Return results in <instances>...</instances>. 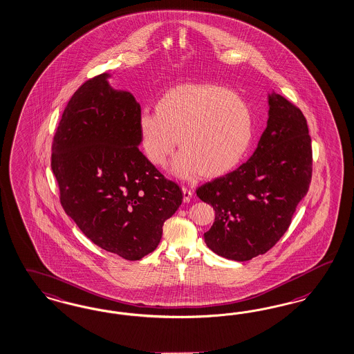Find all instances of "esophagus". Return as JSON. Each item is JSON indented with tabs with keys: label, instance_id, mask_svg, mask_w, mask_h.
I'll use <instances>...</instances> for the list:
<instances>
[{
	"label": "esophagus",
	"instance_id": "obj_1",
	"mask_svg": "<svg viewBox=\"0 0 354 354\" xmlns=\"http://www.w3.org/2000/svg\"><path fill=\"white\" fill-rule=\"evenodd\" d=\"M183 201L184 203H189L191 201V198H192V191L191 189H188V188H185L183 187Z\"/></svg>",
	"mask_w": 354,
	"mask_h": 354
}]
</instances>
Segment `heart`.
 <instances>
[{"mask_svg": "<svg viewBox=\"0 0 354 354\" xmlns=\"http://www.w3.org/2000/svg\"><path fill=\"white\" fill-rule=\"evenodd\" d=\"M254 115L243 97L229 88L209 84L172 87L159 97L156 112L141 111L138 137L147 158L163 166L176 138L183 147L171 162L179 178L198 172L217 178L235 169L251 147Z\"/></svg>", "mask_w": 354, "mask_h": 354, "instance_id": "heart-1", "label": "heart"}]
</instances>
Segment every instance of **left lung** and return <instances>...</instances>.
Segmentation results:
<instances>
[{"instance_id":"1","label":"left lung","mask_w":354,"mask_h":354,"mask_svg":"<svg viewBox=\"0 0 354 354\" xmlns=\"http://www.w3.org/2000/svg\"><path fill=\"white\" fill-rule=\"evenodd\" d=\"M268 106L252 157L196 191L216 212L205 243L235 261L263 255L280 241L311 182V137L302 111L274 91Z\"/></svg>"}]
</instances>
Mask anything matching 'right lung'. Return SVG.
<instances>
[{
  "instance_id": "right-lung-1",
  "label": "right lung",
  "mask_w": 354,
  "mask_h": 354,
  "mask_svg": "<svg viewBox=\"0 0 354 354\" xmlns=\"http://www.w3.org/2000/svg\"><path fill=\"white\" fill-rule=\"evenodd\" d=\"M112 74L81 86L62 113L50 167L65 213L100 248L136 261L153 252L182 189L140 151V103L110 85Z\"/></svg>"
}]
</instances>
